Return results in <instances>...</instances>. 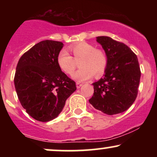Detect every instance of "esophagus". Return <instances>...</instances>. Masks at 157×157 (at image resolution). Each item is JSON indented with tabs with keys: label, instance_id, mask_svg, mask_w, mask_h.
I'll list each match as a JSON object with an SVG mask.
<instances>
[{
	"label": "esophagus",
	"instance_id": "1",
	"mask_svg": "<svg viewBox=\"0 0 157 157\" xmlns=\"http://www.w3.org/2000/svg\"><path fill=\"white\" fill-rule=\"evenodd\" d=\"M76 86H77V89H80V88L81 87V86H82V83H80V82H77L76 83Z\"/></svg>",
	"mask_w": 157,
	"mask_h": 157
}]
</instances>
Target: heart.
Wrapping results in <instances>:
<instances>
[{"label": "heart", "instance_id": "b5f03b06", "mask_svg": "<svg viewBox=\"0 0 157 157\" xmlns=\"http://www.w3.org/2000/svg\"><path fill=\"white\" fill-rule=\"evenodd\" d=\"M75 59L79 61V68L73 74L74 80L82 82L93 77L100 76L105 71L107 66V57L102 50L95 48L87 42H79L69 46ZM57 65L61 71L66 75H71L76 67L75 60L66 50H62L57 56Z\"/></svg>", "mask_w": 157, "mask_h": 157}]
</instances>
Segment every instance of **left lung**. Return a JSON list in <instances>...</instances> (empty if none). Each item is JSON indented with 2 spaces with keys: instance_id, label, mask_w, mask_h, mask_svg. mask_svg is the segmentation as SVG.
Here are the masks:
<instances>
[{
  "instance_id": "8db88e82",
  "label": "left lung",
  "mask_w": 157,
  "mask_h": 157,
  "mask_svg": "<svg viewBox=\"0 0 157 157\" xmlns=\"http://www.w3.org/2000/svg\"><path fill=\"white\" fill-rule=\"evenodd\" d=\"M107 57L103 77L94 82L89 102L94 109L109 115L126 111L138 93L140 72L136 55L128 46L107 36L97 37Z\"/></svg>"
}]
</instances>
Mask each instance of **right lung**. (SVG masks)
Wrapping results in <instances>:
<instances>
[{
	"label": "right lung",
	"instance_id": "add662e5",
	"mask_svg": "<svg viewBox=\"0 0 157 157\" xmlns=\"http://www.w3.org/2000/svg\"><path fill=\"white\" fill-rule=\"evenodd\" d=\"M63 46L59 41H40L17 63L14 79L16 92L23 109L37 121L48 122L58 117L77 89L75 81L57 65Z\"/></svg>",
	"mask_w": 157,
	"mask_h": 157
}]
</instances>
